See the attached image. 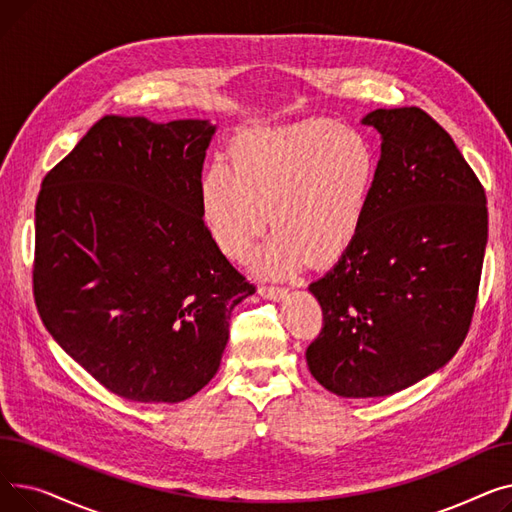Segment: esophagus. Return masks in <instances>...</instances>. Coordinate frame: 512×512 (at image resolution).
<instances>
[{
    "label": "esophagus",
    "instance_id": "esophagus-1",
    "mask_svg": "<svg viewBox=\"0 0 512 512\" xmlns=\"http://www.w3.org/2000/svg\"><path fill=\"white\" fill-rule=\"evenodd\" d=\"M259 294L267 301H282L288 294V290L286 288H276V286H261Z\"/></svg>",
    "mask_w": 512,
    "mask_h": 512
}]
</instances>
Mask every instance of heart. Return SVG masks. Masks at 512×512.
<instances>
[{"mask_svg":"<svg viewBox=\"0 0 512 512\" xmlns=\"http://www.w3.org/2000/svg\"><path fill=\"white\" fill-rule=\"evenodd\" d=\"M375 182L378 153L361 130L303 120L240 132L228 166L201 176L199 199L209 236L232 261L251 255L270 215L276 232L257 267L288 276L307 259L330 265L353 247Z\"/></svg>","mask_w":512,"mask_h":512,"instance_id":"b5f03b06","label":"heart"}]
</instances>
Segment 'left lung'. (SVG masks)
<instances>
[{"mask_svg":"<svg viewBox=\"0 0 512 512\" xmlns=\"http://www.w3.org/2000/svg\"><path fill=\"white\" fill-rule=\"evenodd\" d=\"M382 137L367 220L309 284L324 328L313 378L342 398H380L444 367L463 344L488 242L486 193L450 134L419 107L373 110Z\"/></svg>","mask_w":512,"mask_h":512,"instance_id":"1","label":"left lung"}]
</instances>
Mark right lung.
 Returning <instances> with one entry per match:
<instances>
[{
    "label": "right lung",
    "mask_w": 512,
    "mask_h": 512,
    "mask_svg": "<svg viewBox=\"0 0 512 512\" xmlns=\"http://www.w3.org/2000/svg\"><path fill=\"white\" fill-rule=\"evenodd\" d=\"M209 120L103 116L35 209L43 326L110 392L174 405L215 375L232 309L255 292L203 222Z\"/></svg>",
    "instance_id": "right-lung-1"
}]
</instances>
